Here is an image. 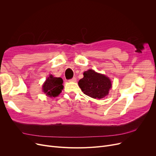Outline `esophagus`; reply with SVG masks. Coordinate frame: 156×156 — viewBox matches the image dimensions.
<instances>
[{"mask_svg": "<svg viewBox=\"0 0 156 156\" xmlns=\"http://www.w3.org/2000/svg\"><path fill=\"white\" fill-rule=\"evenodd\" d=\"M69 81H71V82H76V78L75 77H73L72 79L69 80Z\"/></svg>", "mask_w": 156, "mask_h": 156, "instance_id": "esophagus-1", "label": "esophagus"}]
</instances>
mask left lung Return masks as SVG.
Wrapping results in <instances>:
<instances>
[{"instance_id": "8db88e82", "label": "left lung", "mask_w": 156, "mask_h": 156, "mask_svg": "<svg viewBox=\"0 0 156 156\" xmlns=\"http://www.w3.org/2000/svg\"><path fill=\"white\" fill-rule=\"evenodd\" d=\"M83 78L78 81V85L82 92L94 99H101L109 94L112 87L109 78L93 69L83 73Z\"/></svg>"}]
</instances>
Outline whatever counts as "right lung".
I'll return each mask as SVG.
<instances>
[{
	"mask_svg": "<svg viewBox=\"0 0 156 156\" xmlns=\"http://www.w3.org/2000/svg\"><path fill=\"white\" fill-rule=\"evenodd\" d=\"M63 80L61 78L54 77L52 75L45 80L43 86V92L48 97H57L63 89Z\"/></svg>",
	"mask_w": 156,
	"mask_h": 156,
	"instance_id": "1",
	"label": "right lung"
}]
</instances>
